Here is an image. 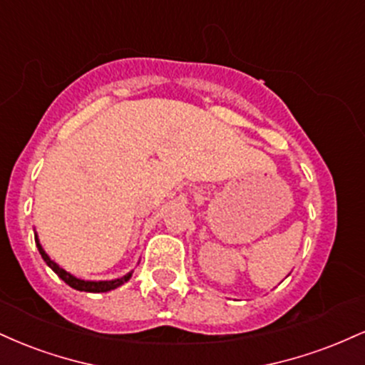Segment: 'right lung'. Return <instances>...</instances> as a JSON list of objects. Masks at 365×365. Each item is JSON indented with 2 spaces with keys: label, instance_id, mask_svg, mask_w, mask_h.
<instances>
[{
  "label": "right lung",
  "instance_id": "obj_1",
  "mask_svg": "<svg viewBox=\"0 0 365 365\" xmlns=\"http://www.w3.org/2000/svg\"><path fill=\"white\" fill-rule=\"evenodd\" d=\"M37 249H39V254L43 255L44 262L48 264L49 267L56 273L60 278L65 282L66 284H70V287L75 288V290H81V292H91V293H99V292H110V290H115V288H118L120 284H123L125 282H128L130 276H132V273L125 274L123 278H118V279H113V282H83V279H78L75 278V276H72L70 273H66L65 269H61L60 266H58L56 262H53L51 259H49V255L44 252V249L41 247L39 240H37Z\"/></svg>",
  "mask_w": 365,
  "mask_h": 365
}]
</instances>
